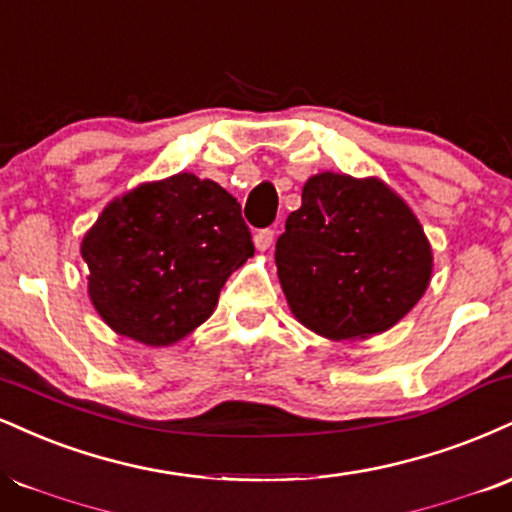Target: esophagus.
<instances>
[{
    "mask_svg": "<svg viewBox=\"0 0 512 512\" xmlns=\"http://www.w3.org/2000/svg\"><path fill=\"white\" fill-rule=\"evenodd\" d=\"M252 240H255L257 250H262V252L269 250V248H272V243H274V231L272 229H260L255 233V238H252Z\"/></svg>",
    "mask_w": 512,
    "mask_h": 512,
    "instance_id": "obj_1",
    "label": "esophagus"
}]
</instances>
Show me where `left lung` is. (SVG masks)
Here are the masks:
<instances>
[{
	"instance_id": "1",
	"label": "left lung",
	"mask_w": 512,
	"mask_h": 512,
	"mask_svg": "<svg viewBox=\"0 0 512 512\" xmlns=\"http://www.w3.org/2000/svg\"><path fill=\"white\" fill-rule=\"evenodd\" d=\"M432 245L412 209L379 178L324 171L276 240V269L300 324L331 341L398 324L427 291Z\"/></svg>"
}]
</instances>
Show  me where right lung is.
Returning a JSON list of instances; mask_svg holds the SVG:
<instances>
[{
	"label": "right lung",
	"instance_id": "right-lung-1",
	"mask_svg": "<svg viewBox=\"0 0 512 512\" xmlns=\"http://www.w3.org/2000/svg\"><path fill=\"white\" fill-rule=\"evenodd\" d=\"M80 255L104 322L159 348L209 319L226 279L255 245L236 197L209 178L176 174L109 202Z\"/></svg>",
	"mask_w": 512,
	"mask_h": 512
}]
</instances>
